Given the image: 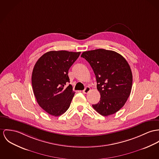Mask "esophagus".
I'll return each mask as SVG.
<instances>
[{"label":"esophagus","mask_w":159,"mask_h":159,"mask_svg":"<svg viewBox=\"0 0 159 159\" xmlns=\"http://www.w3.org/2000/svg\"><path fill=\"white\" fill-rule=\"evenodd\" d=\"M91 90V88L89 87H86L85 89L84 90H83V93L84 94H88Z\"/></svg>","instance_id":"obj_1"}]
</instances>
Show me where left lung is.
<instances>
[{"instance_id": "left-lung-1", "label": "left lung", "mask_w": 159, "mask_h": 159, "mask_svg": "<svg viewBox=\"0 0 159 159\" xmlns=\"http://www.w3.org/2000/svg\"><path fill=\"white\" fill-rule=\"evenodd\" d=\"M81 57L93 68L100 94L99 102L93 107L103 116L116 113L124 106L131 91L133 74L128 63L120 54L104 49L85 51Z\"/></svg>"}]
</instances>
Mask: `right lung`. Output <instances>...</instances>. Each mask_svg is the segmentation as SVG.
I'll use <instances>...</instances> for the list:
<instances>
[{"label": "right lung", "instance_id": "right-lung-1", "mask_svg": "<svg viewBox=\"0 0 159 159\" xmlns=\"http://www.w3.org/2000/svg\"><path fill=\"white\" fill-rule=\"evenodd\" d=\"M80 52L51 51L37 61L32 73L34 94L39 106L54 116H59L70 106L75 92L70 83L68 70Z\"/></svg>", "mask_w": 159, "mask_h": 159}]
</instances>
